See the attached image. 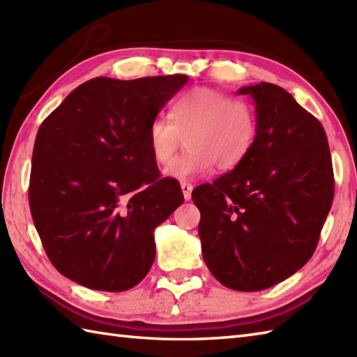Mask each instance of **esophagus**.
Returning <instances> with one entry per match:
<instances>
[{"instance_id":"esophagus-1","label":"esophagus","mask_w":357,"mask_h":357,"mask_svg":"<svg viewBox=\"0 0 357 357\" xmlns=\"http://www.w3.org/2000/svg\"><path fill=\"white\" fill-rule=\"evenodd\" d=\"M181 188H183L184 199H185V201H190V199H192V190H193V185H192V184H188V183H181Z\"/></svg>"}]
</instances>
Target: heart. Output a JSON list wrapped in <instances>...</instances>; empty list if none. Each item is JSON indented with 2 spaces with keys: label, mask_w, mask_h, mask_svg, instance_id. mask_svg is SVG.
Segmentation results:
<instances>
[{
  "label": "heart",
  "mask_w": 357,
  "mask_h": 357,
  "mask_svg": "<svg viewBox=\"0 0 357 357\" xmlns=\"http://www.w3.org/2000/svg\"><path fill=\"white\" fill-rule=\"evenodd\" d=\"M257 133L256 115L244 100L219 90L195 87L172 104L170 119L156 118L147 128L155 162L167 169L186 138L189 150L167 173L190 179L216 169L234 170L252 151Z\"/></svg>",
  "instance_id": "heart-1"
}]
</instances>
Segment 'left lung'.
<instances>
[{
	"label": "left lung",
	"mask_w": 357,
	"mask_h": 357,
	"mask_svg": "<svg viewBox=\"0 0 357 357\" xmlns=\"http://www.w3.org/2000/svg\"><path fill=\"white\" fill-rule=\"evenodd\" d=\"M256 104L250 155L213 184L196 187L202 257L222 285L259 291L313 256L335 196L327 135L282 87L238 90Z\"/></svg>",
	"instance_id": "obj_1"
}]
</instances>
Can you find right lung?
Returning <instances> with one entry per match:
<instances>
[{
  "label": "right lung",
  "instance_id": "add662e5",
  "mask_svg": "<svg viewBox=\"0 0 357 357\" xmlns=\"http://www.w3.org/2000/svg\"><path fill=\"white\" fill-rule=\"evenodd\" d=\"M185 75L93 78L77 87L36 133L29 204L50 262L92 290L124 291L155 261L156 227L184 202L161 178L147 128Z\"/></svg>",
  "mask_w": 357,
  "mask_h": 357
}]
</instances>
